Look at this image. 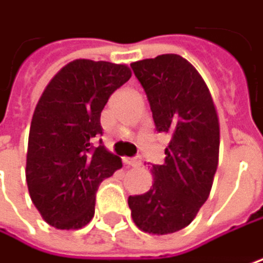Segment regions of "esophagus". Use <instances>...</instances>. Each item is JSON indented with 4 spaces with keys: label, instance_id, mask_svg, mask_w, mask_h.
I'll return each mask as SVG.
<instances>
[{
    "label": "esophagus",
    "instance_id": "obj_1",
    "mask_svg": "<svg viewBox=\"0 0 263 263\" xmlns=\"http://www.w3.org/2000/svg\"><path fill=\"white\" fill-rule=\"evenodd\" d=\"M123 162H125L126 165H131V167H140V165L143 164L141 158H125Z\"/></svg>",
    "mask_w": 263,
    "mask_h": 263
}]
</instances>
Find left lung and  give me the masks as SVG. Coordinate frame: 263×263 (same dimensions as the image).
Returning a JSON list of instances; mask_svg holds the SVG:
<instances>
[{
    "label": "left lung",
    "mask_w": 263,
    "mask_h": 263,
    "mask_svg": "<svg viewBox=\"0 0 263 263\" xmlns=\"http://www.w3.org/2000/svg\"><path fill=\"white\" fill-rule=\"evenodd\" d=\"M151 104L156 131L170 135L165 162L152 165L154 183L128 204L135 226L152 235L186 227L209 197L218 165L220 123L197 69L178 54L131 63Z\"/></svg>",
    "instance_id": "left-lung-1"
}]
</instances>
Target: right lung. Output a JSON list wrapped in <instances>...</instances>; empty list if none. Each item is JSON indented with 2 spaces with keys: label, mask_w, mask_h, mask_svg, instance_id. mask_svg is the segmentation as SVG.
Returning a JSON list of instances; mask_svg holds the SVG:
<instances>
[{
  "label": "right lung",
  "mask_w": 263,
  "mask_h": 263,
  "mask_svg": "<svg viewBox=\"0 0 263 263\" xmlns=\"http://www.w3.org/2000/svg\"><path fill=\"white\" fill-rule=\"evenodd\" d=\"M131 75L126 64L73 60L55 73L37 102L25 176L37 211L55 229L88 224L101 182L122 168L119 156L93 141L102 135L101 112L108 98Z\"/></svg>",
  "instance_id": "obj_1"
}]
</instances>
